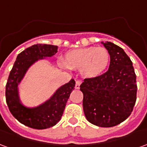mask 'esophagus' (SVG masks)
I'll list each match as a JSON object with an SVG mask.
<instances>
[{
  "label": "esophagus",
  "mask_w": 147,
  "mask_h": 147,
  "mask_svg": "<svg viewBox=\"0 0 147 147\" xmlns=\"http://www.w3.org/2000/svg\"><path fill=\"white\" fill-rule=\"evenodd\" d=\"M81 83H82V82L80 80H77L76 82V89H80Z\"/></svg>",
  "instance_id": "obj_1"
}]
</instances>
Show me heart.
Instances as JSON below:
<instances>
[{"label": "heart", "instance_id": "b5f03b06", "mask_svg": "<svg viewBox=\"0 0 147 147\" xmlns=\"http://www.w3.org/2000/svg\"><path fill=\"white\" fill-rule=\"evenodd\" d=\"M109 58L105 48L90 46L67 52L64 56V64L70 69L80 70L85 78H95L105 70Z\"/></svg>", "mask_w": 147, "mask_h": 147}]
</instances>
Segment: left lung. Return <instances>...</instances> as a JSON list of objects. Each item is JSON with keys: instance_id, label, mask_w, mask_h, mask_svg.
Here are the masks:
<instances>
[{"instance_id": "obj_1", "label": "left lung", "mask_w": 147, "mask_h": 147, "mask_svg": "<svg viewBox=\"0 0 147 147\" xmlns=\"http://www.w3.org/2000/svg\"><path fill=\"white\" fill-rule=\"evenodd\" d=\"M103 45L110 56L109 70L95 78L85 79L80 90L86 120L96 126L110 127L131 115L136 102L137 84L132 62L123 49L110 42Z\"/></svg>"}]
</instances>
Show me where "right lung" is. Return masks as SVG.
<instances>
[{
    "mask_svg": "<svg viewBox=\"0 0 147 147\" xmlns=\"http://www.w3.org/2000/svg\"><path fill=\"white\" fill-rule=\"evenodd\" d=\"M57 53V46L37 44L21 52L11 68L5 88L6 102L12 116L21 123L34 129H45L61 120L67 99L75 89L73 79L60 87L44 104L28 109L22 105L18 96V85L30 65L39 59L52 57Z\"/></svg>",
    "mask_w": 147,
    "mask_h": 147,
    "instance_id": "obj_1",
    "label": "right lung"
}]
</instances>
